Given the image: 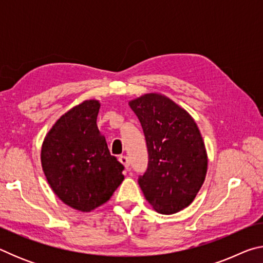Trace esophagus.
I'll return each mask as SVG.
<instances>
[{"instance_id": "1", "label": "esophagus", "mask_w": 263, "mask_h": 263, "mask_svg": "<svg viewBox=\"0 0 263 263\" xmlns=\"http://www.w3.org/2000/svg\"><path fill=\"white\" fill-rule=\"evenodd\" d=\"M119 161L124 164V167L126 169H128V167H130V160H128L126 155H121V157H119Z\"/></svg>"}]
</instances>
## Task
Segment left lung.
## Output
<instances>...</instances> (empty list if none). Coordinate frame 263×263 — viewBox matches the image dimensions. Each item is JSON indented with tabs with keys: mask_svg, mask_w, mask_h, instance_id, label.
<instances>
[{
	"mask_svg": "<svg viewBox=\"0 0 263 263\" xmlns=\"http://www.w3.org/2000/svg\"><path fill=\"white\" fill-rule=\"evenodd\" d=\"M144 130L148 168L139 177L155 211L173 215L189 206L202 188L208 154L197 124L169 97L149 92L128 102Z\"/></svg>",
	"mask_w": 263,
	"mask_h": 263,
	"instance_id": "1",
	"label": "left lung"
}]
</instances>
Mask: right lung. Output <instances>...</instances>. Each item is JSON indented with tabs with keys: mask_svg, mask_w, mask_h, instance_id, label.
I'll list each match as a JSON object with an SVG mask.
<instances>
[{
	"mask_svg": "<svg viewBox=\"0 0 263 263\" xmlns=\"http://www.w3.org/2000/svg\"><path fill=\"white\" fill-rule=\"evenodd\" d=\"M100 101L68 110L47 132L42 167L48 184L66 205L90 212L103 205L124 180L123 164L110 154L97 127Z\"/></svg>",
	"mask_w": 263,
	"mask_h": 263,
	"instance_id": "add662e5",
	"label": "right lung"
}]
</instances>
